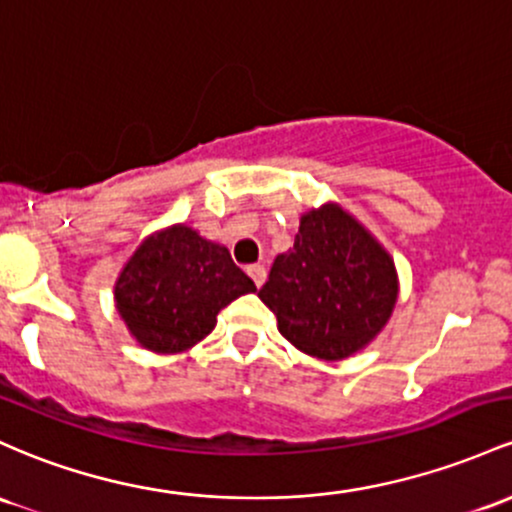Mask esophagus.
<instances>
[{"mask_svg": "<svg viewBox=\"0 0 512 512\" xmlns=\"http://www.w3.org/2000/svg\"><path fill=\"white\" fill-rule=\"evenodd\" d=\"M247 274H250L255 286H262V284H265V279H267L265 265H250V267H247Z\"/></svg>", "mask_w": 512, "mask_h": 512, "instance_id": "obj_1", "label": "esophagus"}]
</instances>
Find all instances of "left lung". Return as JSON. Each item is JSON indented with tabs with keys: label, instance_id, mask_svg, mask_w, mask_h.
I'll use <instances>...</instances> for the list:
<instances>
[{
	"label": "left lung",
	"instance_id": "8db88e82",
	"mask_svg": "<svg viewBox=\"0 0 512 512\" xmlns=\"http://www.w3.org/2000/svg\"><path fill=\"white\" fill-rule=\"evenodd\" d=\"M296 350L340 362L364 350L398 301L393 257L335 201L301 216L294 247L282 252L257 291Z\"/></svg>",
	"mask_w": 512,
	"mask_h": 512
}]
</instances>
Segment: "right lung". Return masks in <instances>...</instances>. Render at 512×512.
Masks as SVG:
<instances>
[{"instance_id":"obj_1","label":"right lung","mask_w":512,"mask_h":512,"mask_svg":"<svg viewBox=\"0 0 512 512\" xmlns=\"http://www.w3.org/2000/svg\"><path fill=\"white\" fill-rule=\"evenodd\" d=\"M255 289L226 245L174 223L150 233L128 257L114 284V301L140 347L177 355L216 328L221 308Z\"/></svg>"}]
</instances>
